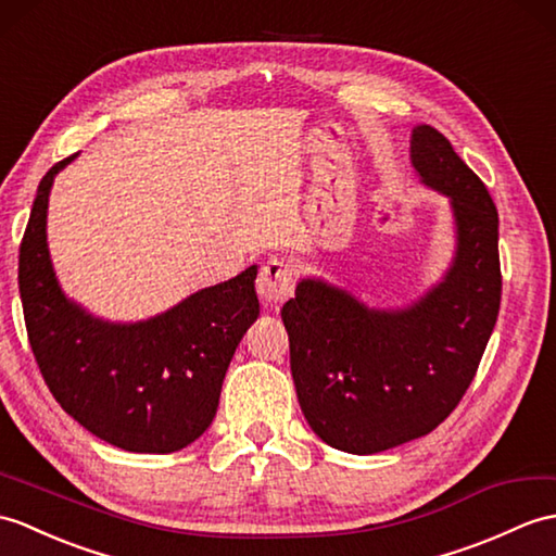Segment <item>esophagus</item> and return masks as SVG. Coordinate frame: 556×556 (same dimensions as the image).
<instances>
[{"instance_id":"1","label":"esophagus","mask_w":556,"mask_h":556,"mask_svg":"<svg viewBox=\"0 0 556 556\" xmlns=\"http://www.w3.org/2000/svg\"><path fill=\"white\" fill-rule=\"evenodd\" d=\"M255 287H257V293H261V299L265 303L281 305L283 301H289L293 295L295 269L287 261L273 257V261H267L261 267V273H257Z\"/></svg>"}]
</instances>
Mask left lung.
I'll use <instances>...</instances> for the list:
<instances>
[{
	"mask_svg": "<svg viewBox=\"0 0 556 556\" xmlns=\"http://www.w3.org/2000/svg\"><path fill=\"white\" fill-rule=\"evenodd\" d=\"M412 165L453 201L457 255L445 279L397 313L315 279L281 307L303 415L321 441L353 455L415 441L445 421L500 313V219L481 177L431 125L412 132Z\"/></svg>",
	"mask_w": 556,
	"mask_h": 556,
	"instance_id": "left-lung-1",
	"label": "left lung"
}]
</instances>
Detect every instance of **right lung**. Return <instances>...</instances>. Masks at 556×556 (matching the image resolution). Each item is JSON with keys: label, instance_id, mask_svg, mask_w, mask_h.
<instances>
[{"label": "right lung", "instance_id": "add662e5", "mask_svg": "<svg viewBox=\"0 0 556 556\" xmlns=\"http://www.w3.org/2000/svg\"><path fill=\"white\" fill-rule=\"evenodd\" d=\"M42 177L18 253V291L35 363L56 403L101 441L127 453H175L208 429L225 371L261 315L257 267L189 295L167 313L109 325L63 295L47 249Z\"/></svg>", "mask_w": 556, "mask_h": 556}]
</instances>
